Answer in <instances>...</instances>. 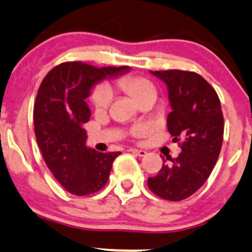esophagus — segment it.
Instances as JSON below:
<instances>
[{
    "label": "esophagus",
    "mask_w": 252,
    "mask_h": 252,
    "mask_svg": "<svg viewBox=\"0 0 252 252\" xmlns=\"http://www.w3.org/2000/svg\"><path fill=\"white\" fill-rule=\"evenodd\" d=\"M129 152L133 154H136V156L138 157H144L147 154L146 151H143V149H136V148H129Z\"/></svg>",
    "instance_id": "esophagus-1"
}]
</instances>
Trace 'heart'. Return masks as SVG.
I'll return each instance as SVG.
<instances>
[{"label":"heart","mask_w":252,"mask_h":252,"mask_svg":"<svg viewBox=\"0 0 252 252\" xmlns=\"http://www.w3.org/2000/svg\"><path fill=\"white\" fill-rule=\"evenodd\" d=\"M116 86L119 89L126 92L127 94L132 96L134 100L141 103L144 98L151 95H156L157 89L156 86L149 81L148 78L143 76H134V74H128L124 76L116 81ZM111 100V92L108 87L100 86L96 87L92 91L89 95V101L95 111H104L108 109L109 104ZM132 134L134 137L142 136L146 132V127L136 126L132 128Z\"/></svg>","instance_id":"b5f03b06"}]
</instances>
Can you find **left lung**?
Wrapping results in <instances>:
<instances>
[{
  "label": "left lung",
  "mask_w": 252,
  "mask_h": 252,
  "mask_svg": "<svg viewBox=\"0 0 252 252\" xmlns=\"http://www.w3.org/2000/svg\"><path fill=\"white\" fill-rule=\"evenodd\" d=\"M151 73L168 87L171 113L166 124L181 153L178 158L166 157L169 163L164 159L159 173L148 178V188L164 200H185L206 183L220 153L224 133L220 101L213 87L196 72Z\"/></svg>",
  "instance_id": "obj_1"
}]
</instances>
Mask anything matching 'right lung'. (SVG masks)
<instances>
[{
	"instance_id": "1",
	"label": "right lung",
	"mask_w": 252,
	"mask_h": 252,
	"mask_svg": "<svg viewBox=\"0 0 252 252\" xmlns=\"http://www.w3.org/2000/svg\"><path fill=\"white\" fill-rule=\"evenodd\" d=\"M127 66L99 67L81 61L57 64L42 79L34 104V131L42 158L60 185L76 196L98 192L108 183L120 152L87 148L83 125L91 118L86 103L91 89Z\"/></svg>"
}]
</instances>
